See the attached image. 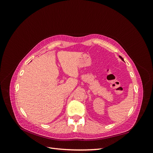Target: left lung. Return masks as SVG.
<instances>
[{"instance_id":"1","label":"left lung","mask_w":153,"mask_h":153,"mask_svg":"<svg viewBox=\"0 0 153 153\" xmlns=\"http://www.w3.org/2000/svg\"><path fill=\"white\" fill-rule=\"evenodd\" d=\"M119 57H120V58H121V59H122V61H124V59H123V58L122 57H121V56H119Z\"/></svg>"}]
</instances>
